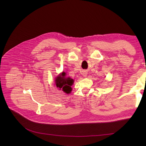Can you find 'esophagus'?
Wrapping results in <instances>:
<instances>
[{
	"instance_id": "1",
	"label": "esophagus",
	"mask_w": 146,
	"mask_h": 146,
	"mask_svg": "<svg viewBox=\"0 0 146 146\" xmlns=\"http://www.w3.org/2000/svg\"><path fill=\"white\" fill-rule=\"evenodd\" d=\"M87 74H88V73H87V72H86V71L83 72V73H82V74L83 75V76H85V77H86Z\"/></svg>"
}]
</instances>
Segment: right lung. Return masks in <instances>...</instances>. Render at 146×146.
<instances>
[{"label":"right lung","mask_w":146,"mask_h":146,"mask_svg":"<svg viewBox=\"0 0 146 146\" xmlns=\"http://www.w3.org/2000/svg\"><path fill=\"white\" fill-rule=\"evenodd\" d=\"M66 73L63 72L56 78V86L60 89H62L65 93L69 94L71 92V86L73 83V80L70 78H66Z\"/></svg>","instance_id":"add662e5"}]
</instances>
